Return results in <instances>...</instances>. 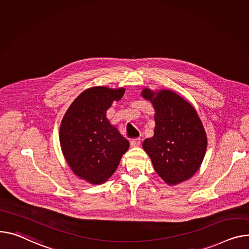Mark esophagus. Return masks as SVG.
Masks as SVG:
<instances>
[{"instance_id":"1","label":"esophagus","mask_w":249,"mask_h":249,"mask_svg":"<svg viewBox=\"0 0 249 249\" xmlns=\"http://www.w3.org/2000/svg\"><path fill=\"white\" fill-rule=\"evenodd\" d=\"M131 146L132 147H138L140 144H141V139L140 138H134V139H132V141H131Z\"/></svg>"}]
</instances>
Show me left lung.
Returning a JSON list of instances; mask_svg holds the SVG:
<instances>
[{
  "label": "left lung",
  "mask_w": 249,
  "mask_h": 249,
  "mask_svg": "<svg viewBox=\"0 0 249 249\" xmlns=\"http://www.w3.org/2000/svg\"><path fill=\"white\" fill-rule=\"evenodd\" d=\"M142 96L156 111L154 136L143 142L158 175L168 184L189 179L202 163L207 138L195 109L169 90L153 93L144 89Z\"/></svg>",
  "instance_id": "obj_1"
}]
</instances>
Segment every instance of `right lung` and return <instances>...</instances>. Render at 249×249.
Wrapping results in <instances>:
<instances>
[{
    "instance_id": "right-lung-1",
    "label": "right lung",
    "mask_w": 249,
    "mask_h": 249,
    "mask_svg": "<svg viewBox=\"0 0 249 249\" xmlns=\"http://www.w3.org/2000/svg\"><path fill=\"white\" fill-rule=\"evenodd\" d=\"M125 89L93 87L82 92L66 112L60 127L63 154L73 172L101 184L117 169L129 141L112 126L106 111Z\"/></svg>"
}]
</instances>
